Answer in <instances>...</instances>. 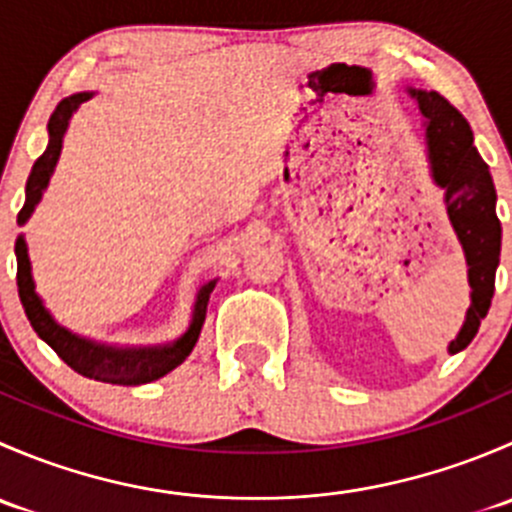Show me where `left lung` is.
Returning a JSON list of instances; mask_svg holds the SVG:
<instances>
[{
	"mask_svg": "<svg viewBox=\"0 0 512 512\" xmlns=\"http://www.w3.org/2000/svg\"><path fill=\"white\" fill-rule=\"evenodd\" d=\"M426 116V143L431 175L446 190V210L468 262L471 307L448 352L466 349L478 334L495 292L500 262V220L495 215V185L485 160L473 146V131L463 113L438 91L409 89Z\"/></svg>",
	"mask_w": 512,
	"mask_h": 512,
	"instance_id": "1",
	"label": "left lung"
}]
</instances>
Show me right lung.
I'll return each instance as SVG.
<instances>
[{
  "instance_id": "add662e5",
  "label": "right lung",
  "mask_w": 512,
  "mask_h": 512,
  "mask_svg": "<svg viewBox=\"0 0 512 512\" xmlns=\"http://www.w3.org/2000/svg\"><path fill=\"white\" fill-rule=\"evenodd\" d=\"M94 94L84 91V94H74L56 106V111L49 118V146L46 151L36 158L32 175L27 180V200H24V208L19 210L17 223L24 225L32 218L36 203L44 195L46 185H49L51 173H54V165L59 160L61 153V141H64L66 126H69V118L74 116L76 108ZM17 287H19V299L24 304V312H27L29 322H32L34 332L59 354V359H64L66 364L74 371H79L81 376H89L94 381H103V384H118V386H138L148 384V381H156L160 376H165L168 371H173L175 366L183 364L188 359V354L193 352L195 342L200 337V329L205 322V309H208L210 292H213L215 282H208L198 292L193 309V322H190L188 332L180 339H175L173 344H165V347H143V349H121V347H106V344H96L91 339L79 337V334H71L69 329H64L61 324L54 322L46 307L41 304L39 294L34 292V280H32V262L27 255V242L19 235L17 245Z\"/></svg>"
}]
</instances>
